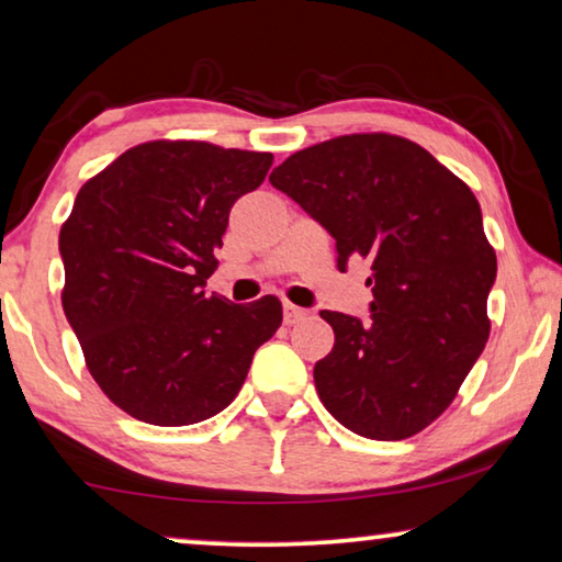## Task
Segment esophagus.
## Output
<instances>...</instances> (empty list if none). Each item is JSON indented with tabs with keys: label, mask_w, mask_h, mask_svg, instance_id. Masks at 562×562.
I'll return each instance as SVG.
<instances>
[{
	"label": "esophagus",
	"mask_w": 562,
	"mask_h": 562,
	"mask_svg": "<svg viewBox=\"0 0 562 562\" xmlns=\"http://www.w3.org/2000/svg\"><path fill=\"white\" fill-rule=\"evenodd\" d=\"M306 316H308L306 308H301L296 304H289V301H286V304H283V324H289V327H291V324L304 322Z\"/></svg>",
	"instance_id": "esophagus-1"
}]
</instances>
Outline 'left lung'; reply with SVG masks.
Here are the masks:
<instances>
[{"instance_id":"left-lung-1","label":"left lung","mask_w":562,"mask_h":562,"mask_svg":"<svg viewBox=\"0 0 562 562\" xmlns=\"http://www.w3.org/2000/svg\"><path fill=\"white\" fill-rule=\"evenodd\" d=\"M271 184L337 240V266L370 263V322L322 312L335 347L314 364L324 408L375 441L420 434L457 397L490 337L497 256L482 207L451 169L395 134L301 149Z\"/></svg>"}]
</instances>
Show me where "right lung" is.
<instances>
[{"label":"right lung","mask_w":562,"mask_h":562,"mask_svg":"<svg viewBox=\"0 0 562 562\" xmlns=\"http://www.w3.org/2000/svg\"><path fill=\"white\" fill-rule=\"evenodd\" d=\"M273 154L146 142L80 187L60 227L63 308L113 405L151 426H192L233 403L281 301L207 296L235 200Z\"/></svg>","instance_id":"right-lung-1"}]
</instances>
